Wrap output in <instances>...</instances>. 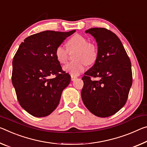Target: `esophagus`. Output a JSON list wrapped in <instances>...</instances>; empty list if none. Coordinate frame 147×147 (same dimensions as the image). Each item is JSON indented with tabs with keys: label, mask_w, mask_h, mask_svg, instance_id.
I'll list each match as a JSON object with an SVG mask.
<instances>
[{
	"label": "esophagus",
	"mask_w": 147,
	"mask_h": 147,
	"mask_svg": "<svg viewBox=\"0 0 147 147\" xmlns=\"http://www.w3.org/2000/svg\"><path fill=\"white\" fill-rule=\"evenodd\" d=\"M76 78H77V77H76V76L72 75V76H71V80H72V81H74V80H75V79H76Z\"/></svg>",
	"instance_id": "esophagus-1"
}]
</instances>
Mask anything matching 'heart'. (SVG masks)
I'll return each instance as SVG.
<instances>
[{
	"label": "heart",
	"mask_w": 147,
	"mask_h": 147,
	"mask_svg": "<svg viewBox=\"0 0 147 147\" xmlns=\"http://www.w3.org/2000/svg\"><path fill=\"white\" fill-rule=\"evenodd\" d=\"M67 47L69 50L75 49L74 58L76 61L71 62L63 67L65 71L71 75L77 76L84 71L87 64L94 63L97 58V49L94 44L88 42L84 37L75 34L67 42ZM55 57L61 63H65L67 61V51L62 46H58L55 49Z\"/></svg>",
	"instance_id": "obj_1"
}]
</instances>
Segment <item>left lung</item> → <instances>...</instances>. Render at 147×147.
<instances>
[{
    "label": "left lung",
    "mask_w": 147,
    "mask_h": 147,
    "mask_svg": "<svg viewBox=\"0 0 147 147\" xmlns=\"http://www.w3.org/2000/svg\"><path fill=\"white\" fill-rule=\"evenodd\" d=\"M97 44L95 64L84 73L81 96L86 108L99 117H108L126 103L132 85L131 64L119 38L105 28L85 31ZM95 78L96 80L90 79Z\"/></svg>",
    "instance_id": "obj_1"
}]
</instances>
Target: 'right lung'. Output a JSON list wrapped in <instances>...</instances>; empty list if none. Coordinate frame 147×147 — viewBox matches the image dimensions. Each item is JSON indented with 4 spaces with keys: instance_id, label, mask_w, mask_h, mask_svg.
<instances>
[{
    "instance_id": "add662e5",
    "label": "right lung",
    "mask_w": 147,
    "mask_h": 147,
    "mask_svg": "<svg viewBox=\"0 0 147 147\" xmlns=\"http://www.w3.org/2000/svg\"><path fill=\"white\" fill-rule=\"evenodd\" d=\"M76 31H45L21 43L12 61L11 81L22 108L35 117L50 115L71 81L55 57V49ZM55 74L53 79L48 76Z\"/></svg>"
}]
</instances>
